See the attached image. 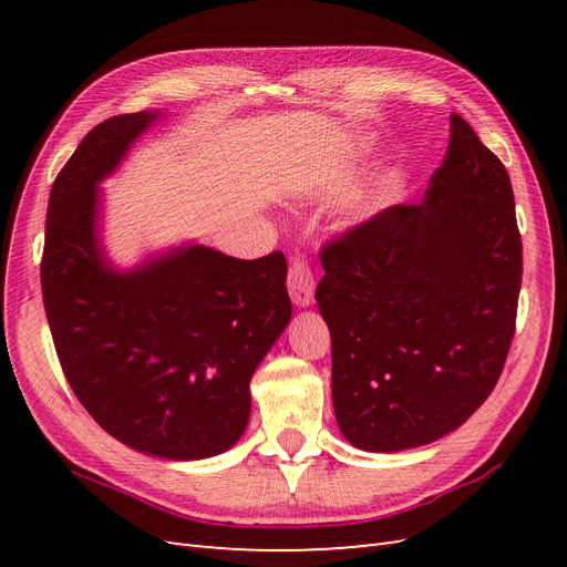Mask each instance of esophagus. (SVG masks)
I'll list each match as a JSON object with an SVG mask.
<instances>
[{
	"label": "esophagus",
	"mask_w": 567,
	"mask_h": 567,
	"mask_svg": "<svg viewBox=\"0 0 567 567\" xmlns=\"http://www.w3.org/2000/svg\"><path fill=\"white\" fill-rule=\"evenodd\" d=\"M315 271L310 260H307L305 255H296L293 260H290V269H288V293L290 300L300 307H307L315 300Z\"/></svg>",
	"instance_id": "34e87169"
}]
</instances>
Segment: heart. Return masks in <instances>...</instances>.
<instances>
[{
  "mask_svg": "<svg viewBox=\"0 0 567 567\" xmlns=\"http://www.w3.org/2000/svg\"><path fill=\"white\" fill-rule=\"evenodd\" d=\"M373 203H381V196H375V198H373Z\"/></svg>",
  "mask_w": 567,
  "mask_h": 567,
  "instance_id": "heart-1",
  "label": "heart"
}]
</instances>
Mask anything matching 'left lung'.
<instances>
[{
	"instance_id": "left-lung-1",
	"label": "left lung",
	"mask_w": 567,
	"mask_h": 567,
	"mask_svg": "<svg viewBox=\"0 0 567 567\" xmlns=\"http://www.w3.org/2000/svg\"><path fill=\"white\" fill-rule=\"evenodd\" d=\"M342 435L400 452L483 404L516 333L523 241L504 163L461 115L421 203L392 205L321 248Z\"/></svg>"
}]
</instances>
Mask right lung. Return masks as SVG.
Masks as SVG:
<instances>
[{"instance_id": "1", "label": "right lung", "mask_w": 567, "mask_h": 567, "mask_svg": "<svg viewBox=\"0 0 567 567\" xmlns=\"http://www.w3.org/2000/svg\"><path fill=\"white\" fill-rule=\"evenodd\" d=\"M156 113L96 125L51 186L42 298L61 369L115 440L163 458L227 452L250 416V379L290 321L286 257L188 246L120 274L96 241V184Z\"/></svg>"}]
</instances>
